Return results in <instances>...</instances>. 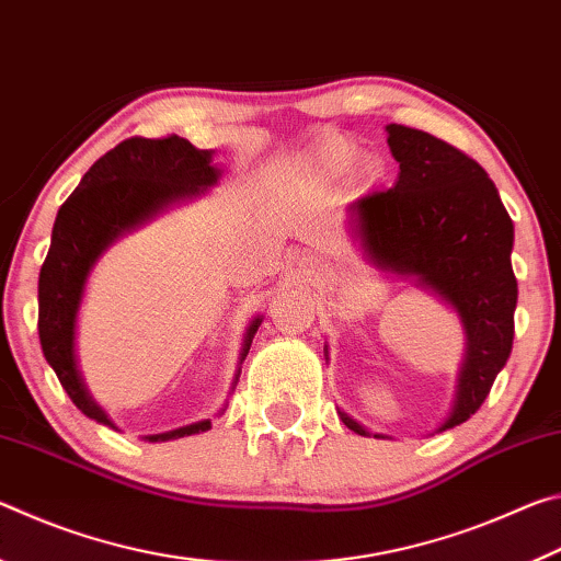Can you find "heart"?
<instances>
[{"label":"heart","instance_id":"1","mask_svg":"<svg viewBox=\"0 0 561 561\" xmlns=\"http://www.w3.org/2000/svg\"><path fill=\"white\" fill-rule=\"evenodd\" d=\"M360 148L356 140L334 136L321 144L319 153L314 158V173L324 180V183H336L344 178L351 168L358 163Z\"/></svg>","mask_w":561,"mask_h":561}]
</instances>
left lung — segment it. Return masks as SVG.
<instances>
[{
    "instance_id": "obj_1",
    "label": "left lung",
    "mask_w": 561,
    "mask_h": 561,
    "mask_svg": "<svg viewBox=\"0 0 561 561\" xmlns=\"http://www.w3.org/2000/svg\"><path fill=\"white\" fill-rule=\"evenodd\" d=\"M386 133L398 180L391 190L348 205V230L368 267L408 279L460 319L465 354L453 408L435 428L443 433L485 403L510 358L517 307L510 260L515 227L495 183L472 158L431 133L398 123L386 126ZM339 417L358 435L388 438L368 433L341 408Z\"/></svg>"
}]
</instances>
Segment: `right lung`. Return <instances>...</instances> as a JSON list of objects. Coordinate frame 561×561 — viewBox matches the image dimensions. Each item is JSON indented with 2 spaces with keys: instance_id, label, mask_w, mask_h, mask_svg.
Returning a JSON list of instances; mask_svg holds the SVG:
<instances>
[{
  "instance_id": "1",
  "label": "right lung",
  "mask_w": 561,
  "mask_h": 561,
  "mask_svg": "<svg viewBox=\"0 0 561 561\" xmlns=\"http://www.w3.org/2000/svg\"><path fill=\"white\" fill-rule=\"evenodd\" d=\"M213 156L215 150L195 148L180 136L128 138L89 168L56 215L49 254L39 272V341L46 364L59 376L73 405L101 425L118 431L91 396L76 354V327L91 272L121 237L215 187L222 170L213 163ZM260 324L257 314L244 329L232 391ZM210 428L213 421L205 417L183 428L146 435V440H178Z\"/></svg>"
}]
</instances>
